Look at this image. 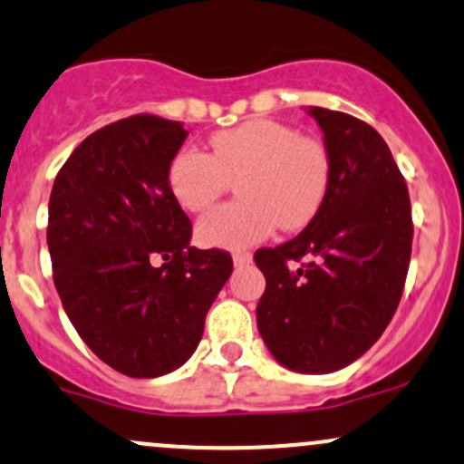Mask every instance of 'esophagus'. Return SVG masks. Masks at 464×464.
<instances>
[{"mask_svg": "<svg viewBox=\"0 0 464 464\" xmlns=\"http://www.w3.org/2000/svg\"><path fill=\"white\" fill-rule=\"evenodd\" d=\"M251 262H253L251 253H236V256H233V264H236L237 268L248 266V264H251Z\"/></svg>", "mask_w": 464, "mask_h": 464, "instance_id": "34e87169", "label": "esophagus"}]
</instances>
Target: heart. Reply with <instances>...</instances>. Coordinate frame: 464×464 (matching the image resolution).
Masks as SVG:
<instances>
[{
    "label": "heart",
    "instance_id": "obj_1",
    "mask_svg": "<svg viewBox=\"0 0 464 464\" xmlns=\"http://www.w3.org/2000/svg\"><path fill=\"white\" fill-rule=\"evenodd\" d=\"M211 154L185 147L167 171L171 196L185 211H207L228 180H236L233 205L208 213L196 228L207 248L240 251L273 233L299 231L313 222L330 187V156L324 142L299 136L271 119H253L208 139Z\"/></svg>",
    "mask_w": 464,
    "mask_h": 464
}]
</instances>
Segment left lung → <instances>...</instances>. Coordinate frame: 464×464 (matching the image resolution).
Listing matches in <instances>:
<instances>
[{
	"mask_svg": "<svg viewBox=\"0 0 464 464\" xmlns=\"http://www.w3.org/2000/svg\"><path fill=\"white\" fill-rule=\"evenodd\" d=\"M330 156V187L297 237L259 248L266 277L257 330L277 363L328 374L354 363L388 328L411 256L407 185L379 131L354 116L308 108ZM304 256L299 269L288 261Z\"/></svg>",
	"mask_w": 464,
	"mask_h": 464,
	"instance_id": "8db88e82",
	"label": "left lung"
}]
</instances>
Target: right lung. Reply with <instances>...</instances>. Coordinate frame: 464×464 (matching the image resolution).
<instances>
[{
  "mask_svg": "<svg viewBox=\"0 0 464 464\" xmlns=\"http://www.w3.org/2000/svg\"><path fill=\"white\" fill-rule=\"evenodd\" d=\"M187 139L139 114L101 127L54 178L48 251L79 337L116 372L156 379L185 365L233 273L231 256L191 246L167 171Z\"/></svg>",
  "mask_w": 464,
  "mask_h": 464,
  "instance_id": "right-lung-1",
  "label": "right lung"
}]
</instances>
